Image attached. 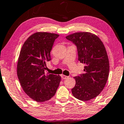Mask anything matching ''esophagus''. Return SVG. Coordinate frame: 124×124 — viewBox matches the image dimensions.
<instances>
[{
	"instance_id": "34e87169",
	"label": "esophagus",
	"mask_w": 124,
	"mask_h": 124,
	"mask_svg": "<svg viewBox=\"0 0 124 124\" xmlns=\"http://www.w3.org/2000/svg\"><path fill=\"white\" fill-rule=\"evenodd\" d=\"M62 79H68V78H69V76H65V75H62Z\"/></svg>"
}]
</instances>
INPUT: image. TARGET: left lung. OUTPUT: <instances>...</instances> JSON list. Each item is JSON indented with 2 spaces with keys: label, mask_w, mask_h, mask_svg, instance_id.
Wrapping results in <instances>:
<instances>
[{
  "label": "left lung",
  "mask_w": 124,
  "mask_h": 124,
  "mask_svg": "<svg viewBox=\"0 0 124 124\" xmlns=\"http://www.w3.org/2000/svg\"><path fill=\"white\" fill-rule=\"evenodd\" d=\"M66 39L77 46L78 60L85 64L84 73L74 77L76 85L72 89L74 97L88 101L104 88L109 73V62L106 49L98 37L90 32H78Z\"/></svg>",
  "instance_id": "1"
}]
</instances>
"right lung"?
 Returning a JSON list of instances; mask_svg holds the SVG:
<instances>
[{"label": "right lung", "instance_id": "1", "mask_svg": "<svg viewBox=\"0 0 124 124\" xmlns=\"http://www.w3.org/2000/svg\"><path fill=\"white\" fill-rule=\"evenodd\" d=\"M59 34L37 32L24 42L17 63V75L25 93L37 102H43L54 95L61 76L46 74V62L51 59L50 51Z\"/></svg>", "mask_w": 124, "mask_h": 124}]
</instances>
